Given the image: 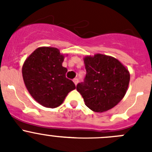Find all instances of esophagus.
<instances>
[{
    "mask_svg": "<svg viewBox=\"0 0 152 152\" xmlns=\"http://www.w3.org/2000/svg\"><path fill=\"white\" fill-rule=\"evenodd\" d=\"M73 81H74V83H75V85H77V83H78V79H77V78H75L73 80Z\"/></svg>",
    "mask_w": 152,
    "mask_h": 152,
    "instance_id": "esophagus-1",
    "label": "esophagus"
}]
</instances>
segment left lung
<instances>
[{"label":"left lung","mask_w":152,"mask_h":152,"mask_svg":"<svg viewBox=\"0 0 152 152\" xmlns=\"http://www.w3.org/2000/svg\"><path fill=\"white\" fill-rule=\"evenodd\" d=\"M84 61L86 77L76 89L91 110L101 113L110 110L126 94L129 72L115 58L105 55L87 56Z\"/></svg>","instance_id":"left-lung-1"}]
</instances>
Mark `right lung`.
Listing matches in <instances>:
<instances>
[{
    "mask_svg": "<svg viewBox=\"0 0 152 152\" xmlns=\"http://www.w3.org/2000/svg\"><path fill=\"white\" fill-rule=\"evenodd\" d=\"M64 56L52 47H40L26 59L23 78L28 91L36 101L48 108L60 106L70 91L76 88L67 78L62 66Z\"/></svg>",
    "mask_w": 152,
    "mask_h": 152,
    "instance_id": "right-lung-1",
    "label": "right lung"
}]
</instances>
